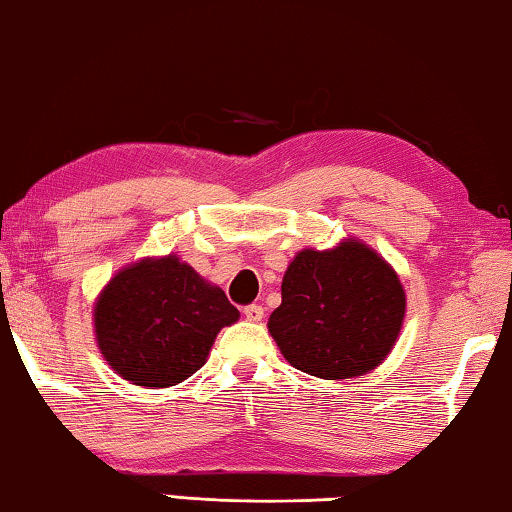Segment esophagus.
<instances>
[{
    "mask_svg": "<svg viewBox=\"0 0 512 512\" xmlns=\"http://www.w3.org/2000/svg\"><path fill=\"white\" fill-rule=\"evenodd\" d=\"M243 314H246L248 321H262L264 319V307L262 305H246V307H243Z\"/></svg>",
    "mask_w": 512,
    "mask_h": 512,
    "instance_id": "esophagus-1",
    "label": "esophagus"
}]
</instances>
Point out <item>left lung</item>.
<instances>
[{"label":"left lung","mask_w":512,"mask_h":512,"mask_svg":"<svg viewBox=\"0 0 512 512\" xmlns=\"http://www.w3.org/2000/svg\"><path fill=\"white\" fill-rule=\"evenodd\" d=\"M403 316L405 291L396 271L367 243L344 239L330 250L305 248L294 257L269 332L291 367L344 380L387 358Z\"/></svg>","instance_id":"1"}]
</instances>
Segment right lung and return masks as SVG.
<instances>
[{"label":"right lung","instance_id":"obj_1","mask_svg":"<svg viewBox=\"0 0 512 512\" xmlns=\"http://www.w3.org/2000/svg\"><path fill=\"white\" fill-rule=\"evenodd\" d=\"M239 319L225 291L177 255L145 257L120 269L97 296V346L120 378L170 387L193 376L218 332Z\"/></svg>","mask_w":512,"mask_h":512}]
</instances>
